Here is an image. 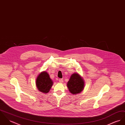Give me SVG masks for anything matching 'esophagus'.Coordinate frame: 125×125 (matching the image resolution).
<instances>
[{"mask_svg":"<svg viewBox=\"0 0 125 125\" xmlns=\"http://www.w3.org/2000/svg\"><path fill=\"white\" fill-rule=\"evenodd\" d=\"M58 81H59V82L60 83H63V80L62 79H59L58 80Z\"/></svg>","mask_w":125,"mask_h":125,"instance_id":"1","label":"esophagus"}]
</instances>
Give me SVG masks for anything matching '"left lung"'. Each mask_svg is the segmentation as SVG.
I'll return each mask as SVG.
<instances>
[{
    "label": "left lung",
    "instance_id": "obj_1",
    "mask_svg": "<svg viewBox=\"0 0 125 125\" xmlns=\"http://www.w3.org/2000/svg\"><path fill=\"white\" fill-rule=\"evenodd\" d=\"M69 91L73 94H76L82 92L84 89V83L83 79L77 73H73L67 83Z\"/></svg>",
    "mask_w": 125,
    "mask_h": 125
}]
</instances>
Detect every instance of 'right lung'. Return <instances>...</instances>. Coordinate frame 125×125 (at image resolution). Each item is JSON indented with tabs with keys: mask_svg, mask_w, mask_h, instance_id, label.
<instances>
[{
	"mask_svg": "<svg viewBox=\"0 0 125 125\" xmlns=\"http://www.w3.org/2000/svg\"><path fill=\"white\" fill-rule=\"evenodd\" d=\"M53 84V81L46 71L42 72L36 79V87L38 90L42 93H48L51 89Z\"/></svg>",
	"mask_w": 125,
	"mask_h": 125,
	"instance_id": "obj_1",
	"label": "right lung"
}]
</instances>
